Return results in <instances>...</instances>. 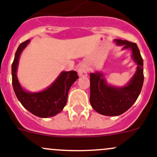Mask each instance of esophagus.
Wrapping results in <instances>:
<instances>
[{
	"instance_id": "obj_1",
	"label": "esophagus",
	"mask_w": 157,
	"mask_h": 157,
	"mask_svg": "<svg viewBox=\"0 0 157 157\" xmlns=\"http://www.w3.org/2000/svg\"><path fill=\"white\" fill-rule=\"evenodd\" d=\"M87 69L86 67L81 65L78 67V74L80 77H86L87 76Z\"/></svg>"
}]
</instances>
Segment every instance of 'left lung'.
Masks as SVG:
<instances>
[{"instance_id": "obj_1", "label": "left lung", "mask_w": 157, "mask_h": 157, "mask_svg": "<svg viewBox=\"0 0 157 157\" xmlns=\"http://www.w3.org/2000/svg\"><path fill=\"white\" fill-rule=\"evenodd\" d=\"M116 43L123 48H131L132 57L137 64L134 77L126 86L115 88L109 86L100 73H91L90 102L92 107L104 115L117 116L129 109L135 102L144 83V62L137 44L127 40L116 39Z\"/></svg>"}]
</instances>
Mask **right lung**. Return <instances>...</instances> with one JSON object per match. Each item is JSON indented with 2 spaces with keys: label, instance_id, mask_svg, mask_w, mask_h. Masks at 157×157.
Masks as SVG:
<instances>
[{
  "label": "right lung",
  "instance_id": "add662e5",
  "mask_svg": "<svg viewBox=\"0 0 157 157\" xmlns=\"http://www.w3.org/2000/svg\"><path fill=\"white\" fill-rule=\"evenodd\" d=\"M25 41L19 45L12 64V84L14 93L23 106L33 115L40 118H48L63 110L67 101V94L71 85L79 78L74 71H64L60 74L55 83L42 92L27 93L20 86L17 77L19 58L22 51L29 43Z\"/></svg>",
  "mask_w": 157,
  "mask_h": 157
}]
</instances>
